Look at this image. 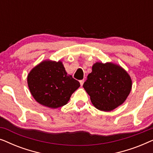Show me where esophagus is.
I'll return each instance as SVG.
<instances>
[{
    "label": "esophagus",
    "instance_id": "1",
    "mask_svg": "<svg viewBox=\"0 0 153 153\" xmlns=\"http://www.w3.org/2000/svg\"><path fill=\"white\" fill-rule=\"evenodd\" d=\"M79 82H80V84H81V85H83V83H84V80H80L79 81Z\"/></svg>",
    "mask_w": 153,
    "mask_h": 153
}]
</instances>
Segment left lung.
Returning <instances> with one entry per match:
<instances>
[{
	"label": "left lung",
	"mask_w": 153,
	"mask_h": 153,
	"mask_svg": "<svg viewBox=\"0 0 153 153\" xmlns=\"http://www.w3.org/2000/svg\"><path fill=\"white\" fill-rule=\"evenodd\" d=\"M83 87L95 108L110 111L125 101L131 89V79L123 68L112 62H96Z\"/></svg>",
	"instance_id": "left-lung-1"
}]
</instances>
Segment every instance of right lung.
Here are the masks:
<instances>
[{
	"label": "right lung",
	"mask_w": 153,
	"mask_h": 153,
	"mask_svg": "<svg viewBox=\"0 0 153 153\" xmlns=\"http://www.w3.org/2000/svg\"><path fill=\"white\" fill-rule=\"evenodd\" d=\"M31 95L42 105L56 108L65 105L80 83L67 74L62 62L45 60L28 75Z\"/></svg>",
	"instance_id": "obj_1"
}]
</instances>
